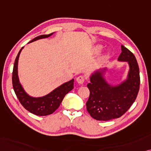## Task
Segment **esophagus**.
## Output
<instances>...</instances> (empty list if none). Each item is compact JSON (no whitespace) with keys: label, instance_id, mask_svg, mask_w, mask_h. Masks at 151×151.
Returning <instances> with one entry per match:
<instances>
[{"label":"esophagus","instance_id":"obj_1","mask_svg":"<svg viewBox=\"0 0 151 151\" xmlns=\"http://www.w3.org/2000/svg\"><path fill=\"white\" fill-rule=\"evenodd\" d=\"M77 82L79 84H83L84 83V78L82 76H79L77 78Z\"/></svg>","mask_w":151,"mask_h":151}]
</instances>
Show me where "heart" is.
Here are the masks:
<instances>
[{"instance_id":"obj_1","label":"heart","mask_w":151,"mask_h":151,"mask_svg":"<svg viewBox=\"0 0 151 151\" xmlns=\"http://www.w3.org/2000/svg\"><path fill=\"white\" fill-rule=\"evenodd\" d=\"M101 48H102V47L101 45L97 46V47H96V50H97V51H100V50H101Z\"/></svg>"}]
</instances>
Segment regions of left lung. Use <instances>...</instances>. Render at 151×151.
I'll return each mask as SVG.
<instances>
[{
    "mask_svg": "<svg viewBox=\"0 0 151 151\" xmlns=\"http://www.w3.org/2000/svg\"><path fill=\"white\" fill-rule=\"evenodd\" d=\"M129 66L127 77L119 83L112 85L108 81L107 68L94 70L90 76V96L86 108L90 116L99 121H108L123 115L135 101L139 89V69L134 55L124 45L118 58Z\"/></svg>",
    "mask_w": 151,
    "mask_h": 151,
    "instance_id": "left-lung-1",
    "label": "left lung"
}]
</instances>
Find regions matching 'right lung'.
Instances as JSON below:
<instances>
[{"label":"right lung","instance_id":"1","mask_svg":"<svg viewBox=\"0 0 151 151\" xmlns=\"http://www.w3.org/2000/svg\"><path fill=\"white\" fill-rule=\"evenodd\" d=\"M55 32L50 34V35L39 36L29 41L28 43L37 41L39 39L50 37ZM23 47H22L18 53L17 57L15 59L14 65L12 73L14 90L18 99L21 102L22 106L31 113L39 116H46L52 114L59 107L65 94L74 88V79L61 84V86L55 88V90H53L46 95L39 96V97L30 96L26 92L23 86L21 85L19 80V74H18V63H19V56Z\"/></svg>","mask_w":151,"mask_h":151}]
</instances>
